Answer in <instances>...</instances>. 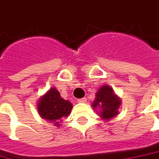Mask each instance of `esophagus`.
<instances>
[{"instance_id": "esophagus-1", "label": "esophagus", "mask_w": 159, "mask_h": 159, "mask_svg": "<svg viewBox=\"0 0 159 159\" xmlns=\"http://www.w3.org/2000/svg\"><path fill=\"white\" fill-rule=\"evenodd\" d=\"M77 101H78V103H85V102L87 101V99H86V98H83L77 99Z\"/></svg>"}]
</instances>
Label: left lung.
Listing matches in <instances>:
<instances>
[{"label":"left lung","mask_w":159,"mask_h":159,"mask_svg":"<svg viewBox=\"0 0 159 159\" xmlns=\"http://www.w3.org/2000/svg\"><path fill=\"white\" fill-rule=\"evenodd\" d=\"M121 105V100L113 92L112 88L109 85L101 86L96 93V98L92 104L94 110L100 108L98 114L104 120H111L119 113V108Z\"/></svg>","instance_id":"1"}]
</instances>
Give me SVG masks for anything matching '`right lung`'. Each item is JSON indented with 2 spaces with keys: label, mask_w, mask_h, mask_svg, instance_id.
Wrapping results in <instances>:
<instances>
[{
  "label": "right lung",
  "mask_w": 159,
  "mask_h": 159,
  "mask_svg": "<svg viewBox=\"0 0 159 159\" xmlns=\"http://www.w3.org/2000/svg\"><path fill=\"white\" fill-rule=\"evenodd\" d=\"M37 107L40 117L56 127H60L61 118L68 117L73 108L72 104L62 98L54 87L39 98Z\"/></svg>",
  "instance_id": "right-lung-1"
}]
</instances>
